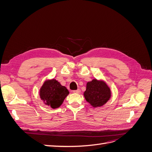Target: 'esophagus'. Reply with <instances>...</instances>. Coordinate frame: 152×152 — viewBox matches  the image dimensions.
Returning a JSON list of instances; mask_svg holds the SVG:
<instances>
[{"mask_svg": "<svg viewBox=\"0 0 152 152\" xmlns=\"http://www.w3.org/2000/svg\"><path fill=\"white\" fill-rule=\"evenodd\" d=\"M73 93H77V94H79V93H80V90L79 89H78L77 90H74V91H73Z\"/></svg>", "mask_w": 152, "mask_h": 152, "instance_id": "34e87169", "label": "esophagus"}]
</instances>
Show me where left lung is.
I'll use <instances>...</instances> for the list:
<instances>
[{"mask_svg":"<svg viewBox=\"0 0 152 152\" xmlns=\"http://www.w3.org/2000/svg\"><path fill=\"white\" fill-rule=\"evenodd\" d=\"M84 96L85 99L93 107H102L111 97V91L103 81L93 79L87 83Z\"/></svg>","mask_w":152,"mask_h":152,"instance_id":"8db88e82","label":"left lung"}]
</instances>
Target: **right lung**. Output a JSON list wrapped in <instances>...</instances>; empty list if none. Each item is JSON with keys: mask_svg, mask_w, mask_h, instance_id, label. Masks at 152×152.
<instances>
[{"mask_svg": "<svg viewBox=\"0 0 152 152\" xmlns=\"http://www.w3.org/2000/svg\"><path fill=\"white\" fill-rule=\"evenodd\" d=\"M68 94L69 91L66 87L55 79L45 81L40 90L41 99L52 108L60 107Z\"/></svg>", "mask_w": 152, "mask_h": 152, "instance_id": "obj_1", "label": "right lung"}]
</instances>
